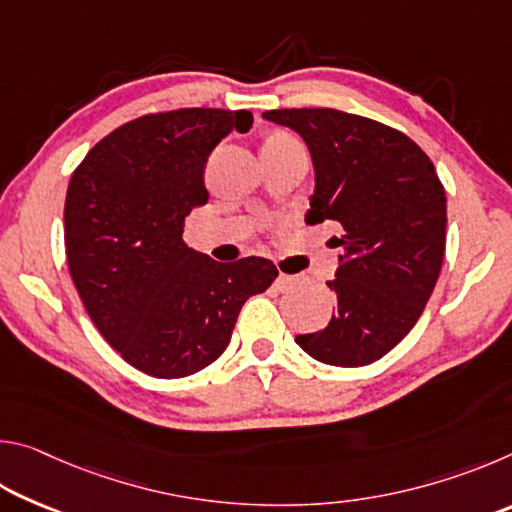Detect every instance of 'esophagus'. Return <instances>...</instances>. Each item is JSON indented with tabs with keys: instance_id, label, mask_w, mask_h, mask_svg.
Returning <instances> with one entry per match:
<instances>
[{
	"instance_id": "34e87169",
	"label": "esophagus",
	"mask_w": 512,
	"mask_h": 512,
	"mask_svg": "<svg viewBox=\"0 0 512 512\" xmlns=\"http://www.w3.org/2000/svg\"><path fill=\"white\" fill-rule=\"evenodd\" d=\"M293 284H296V275H287V273H280L275 280V289L277 291H289Z\"/></svg>"
}]
</instances>
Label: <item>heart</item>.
Instances as JSON below:
<instances>
[{"instance_id": "obj_1", "label": "heart", "mask_w": 512, "mask_h": 512, "mask_svg": "<svg viewBox=\"0 0 512 512\" xmlns=\"http://www.w3.org/2000/svg\"><path fill=\"white\" fill-rule=\"evenodd\" d=\"M271 140H289V135H273Z\"/></svg>"}]
</instances>
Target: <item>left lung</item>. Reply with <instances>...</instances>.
I'll return each mask as SVG.
<instances>
[{
    "label": "left lung",
    "mask_w": 512,
    "mask_h": 512,
    "mask_svg": "<svg viewBox=\"0 0 512 512\" xmlns=\"http://www.w3.org/2000/svg\"><path fill=\"white\" fill-rule=\"evenodd\" d=\"M305 140L316 171L309 225L336 221L343 248L336 311L296 343L316 361L359 368L384 357L418 323L445 257L447 198L436 167L395 128L332 108L266 110Z\"/></svg>",
    "instance_id": "8db88e82"
}]
</instances>
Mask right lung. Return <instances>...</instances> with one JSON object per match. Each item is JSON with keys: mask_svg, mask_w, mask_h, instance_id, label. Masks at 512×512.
I'll use <instances>...</instances> for the list:
<instances>
[{"mask_svg": "<svg viewBox=\"0 0 512 512\" xmlns=\"http://www.w3.org/2000/svg\"><path fill=\"white\" fill-rule=\"evenodd\" d=\"M248 110L180 108L137 117L94 144L65 198L74 287L103 339L151 377H187L228 348L244 302L277 277L271 259L219 264L183 241L207 203L205 162Z\"/></svg>", "mask_w": 512, "mask_h": 512, "instance_id": "add662e5", "label": "right lung"}]
</instances>
